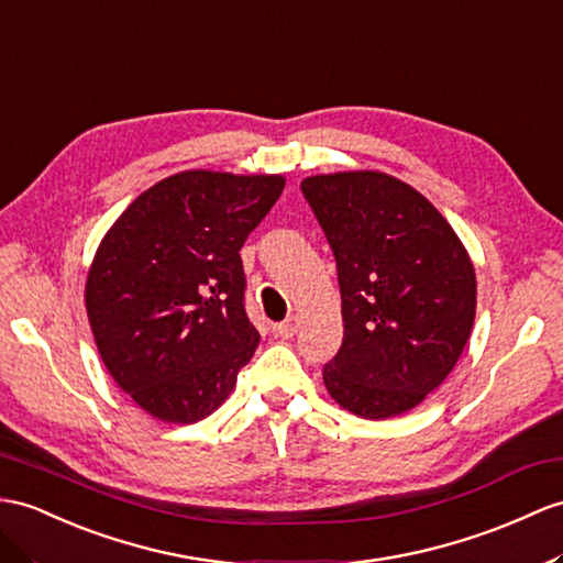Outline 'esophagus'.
<instances>
[{"label":"esophagus","mask_w":563,"mask_h":563,"mask_svg":"<svg viewBox=\"0 0 563 563\" xmlns=\"http://www.w3.org/2000/svg\"><path fill=\"white\" fill-rule=\"evenodd\" d=\"M274 334L282 336V339H291L296 334V322L294 320H286L282 324H274Z\"/></svg>","instance_id":"obj_1"}]
</instances>
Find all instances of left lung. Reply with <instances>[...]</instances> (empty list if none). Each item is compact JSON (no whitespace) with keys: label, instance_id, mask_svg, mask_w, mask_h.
<instances>
[{"label":"left lung","instance_id":"left-lung-1","mask_svg":"<svg viewBox=\"0 0 563 563\" xmlns=\"http://www.w3.org/2000/svg\"><path fill=\"white\" fill-rule=\"evenodd\" d=\"M300 190L334 253L344 318L324 387L361 418L401 416L442 385L471 336V257L434 205L389 174L310 176Z\"/></svg>","mask_w":563,"mask_h":563}]
</instances>
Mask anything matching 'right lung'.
Segmentation results:
<instances>
[{
	"label": "right lung",
	"instance_id": "right-lung-1",
	"mask_svg": "<svg viewBox=\"0 0 563 563\" xmlns=\"http://www.w3.org/2000/svg\"><path fill=\"white\" fill-rule=\"evenodd\" d=\"M284 176L181 172L107 231L86 310L109 375L150 416L198 422L236 387L260 344L245 314L241 249Z\"/></svg>",
	"mask_w": 563,
	"mask_h": 563
}]
</instances>
